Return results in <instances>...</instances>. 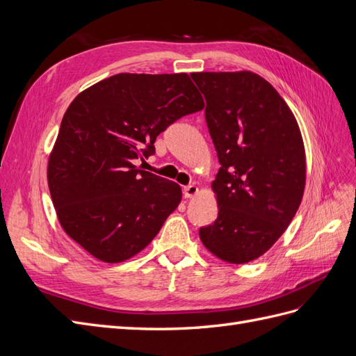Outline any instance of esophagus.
I'll use <instances>...</instances> for the list:
<instances>
[{
    "mask_svg": "<svg viewBox=\"0 0 356 356\" xmlns=\"http://www.w3.org/2000/svg\"><path fill=\"white\" fill-rule=\"evenodd\" d=\"M184 197L186 199H191V197H195L197 193H199V188L196 187V186H187V187H184Z\"/></svg>",
    "mask_w": 356,
    "mask_h": 356,
    "instance_id": "34e87169",
    "label": "esophagus"
}]
</instances>
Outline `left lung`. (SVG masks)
I'll list each match as a JSON object with an SVG mask.
<instances>
[{"instance_id": "obj_1", "label": "left lung", "mask_w": 356, "mask_h": 356, "mask_svg": "<svg viewBox=\"0 0 356 356\" xmlns=\"http://www.w3.org/2000/svg\"><path fill=\"white\" fill-rule=\"evenodd\" d=\"M207 99V123L221 168L212 181L207 250L230 264L264 255L293 221L306 186L298 123L273 86L251 71L191 72Z\"/></svg>"}]
</instances>
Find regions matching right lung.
<instances>
[{
	"mask_svg": "<svg viewBox=\"0 0 356 356\" xmlns=\"http://www.w3.org/2000/svg\"><path fill=\"white\" fill-rule=\"evenodd\" d=\"M204 102L186 72L115 74L75 96L47 163L58 220L104 263L141 252L182 197L174 181L138 169L154 141Z\"/></svg>",
	"mask_w": 356,
	"mask_h": 356,
	"instance_id": "obj_1",
	"label": "right lung"
}]
</instances>
